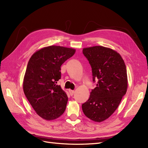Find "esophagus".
I'll list each match as a JSON object with an SVG mask.
<instances>
[{
    "mask_svg": "<svg viewBox=\"0 0 148 148\" xmlns=\"http://www.w3.org/2000/svg\"><path fill=\"white\" fill-rule=\"evenodd\" d=\"M69 91L70 95H72H72L74 94V93H75V91H74V90H73L69 89Z\"/></svg>",
    "mask_w": 148,
    "mask_h": 148,
    "instance_id": "34e87169",
    "label": "esophagus"
}]
</instances>
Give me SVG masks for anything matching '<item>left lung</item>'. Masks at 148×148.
Here are the masks:
<instances>
[{
    "label": "left lung",
    "mask_w": 148,
    "mask_h": 148,
    "mask_svg": "<svg viewBox=\"0 0 148 148\" xmlns=\"http://www.w3.org/2000/svg\"><path fill=\"white\" fill-rule=\"evenodd\" d=\"M89 60L96 88L92 90L88 100L82 105L84 114L97 123L104 121L113 114L128 87L127 69L119 53L101 46L84 48Z\"/></svg>",
    "instance_id": "8db88e82"
}]
</instances>
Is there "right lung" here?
<instances>
[{"instance_id":"right-lung-1","label":"right lung","mask_w":148,"mask_h":148,"mask_svg":"<svg viewBox=\"0 0 148 148\" xmlns=\"http://www.w3.org/2000/svg\"><path fill=\"white\" fill-rule=\"evenodd\" d=\"M76 49L52 45L35 52L30 58L23 79V90L36 113L52 121L62 115L68 97L57 81L60 66L75 53Z\"/></svg>"}]
</instances>
